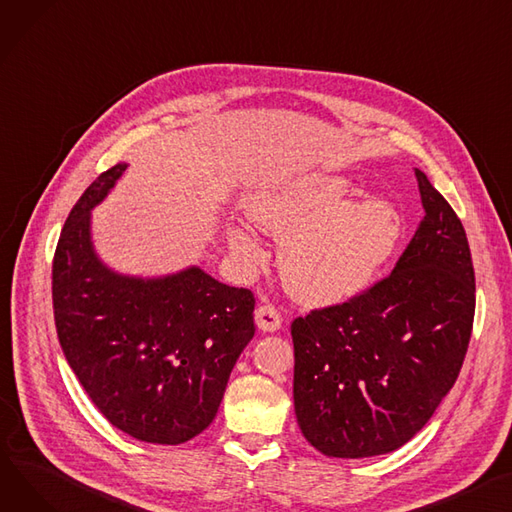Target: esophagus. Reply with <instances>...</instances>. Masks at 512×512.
I'll return each instance as SVG.
<instances>
[{
    "mask_svg": "<svg viewBox=\"0 0 512 512\" xmlns=\"http://www.w3.org/2000/svg\"><path fill=\"white\" fill-rule=\"evenodd\" d=\"M255 323L263 331H276L282 325V315L274 304H259L255 309Z\"/></svg>",
    "mask_w": 512,
    "mask_h": 512,
    "instance_id": "34e87169",
    "label": "esophagus"
}]
</instances>
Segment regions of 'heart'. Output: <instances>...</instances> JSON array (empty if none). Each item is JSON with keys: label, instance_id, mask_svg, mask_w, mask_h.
I'll return each instance as SVG.
<instances>
[{"label": "heart", "instance_id": "heart-1", "mask_svg": "<svg viewBox=\"0 0 512 512\" xmlns=\"http://www.w3.org/2000/svg\"><path fill=\"white\" fill-rule=\"evenodd\" d=\"M352 187L333 175H298L251 193L245 214L280 241L288 290L302 302L335 304L366 290L393 255L401 216L385 197L352 201ZM230 247L247 259L259 245L243 228H230Z\"/></svg>", "mask_w": 512, "mask_h": 512}]
</instances>
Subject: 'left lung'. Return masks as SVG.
Instances as JSON below:
<instances>
[{"mask_svg":"<svg viewBox=\"0 0 512 512\" xmlns=\"http://www.w3.org/2000/svg\"><path fill=\"white\" fill-rule=\"evenodd\" d=\"M414 173L424 218L391 274L290 325L296 420L327 457L405 445L451 391L467 354L475 276L465 228L422 170Z\"/></svg>","mask_w":512,"mask_h":512,"instance_id":"8db88e82","label":"left lung"}]
</instances>
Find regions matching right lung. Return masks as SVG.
Wrapping results in <instances>:
<instances>
[{
    "label": "right lung",
    "instance_id": "obj_1",
    "mask_svg": "<svg viewBox=\"0 0 512 512\" xmlns=\"http://www.w3.org/2000/svg\"><path fill=\"white\" fill-rule=\"evenodd\" d=\"M127 168L100 173L65 220L53 257V315L80 385L125 434L181 445L206 430L255 335V296L199 267L142 280L113 274L90 243V210Z\"/></svg>",
    "mask_w": 512,
    "mask_h": 512
}]
</instances>
